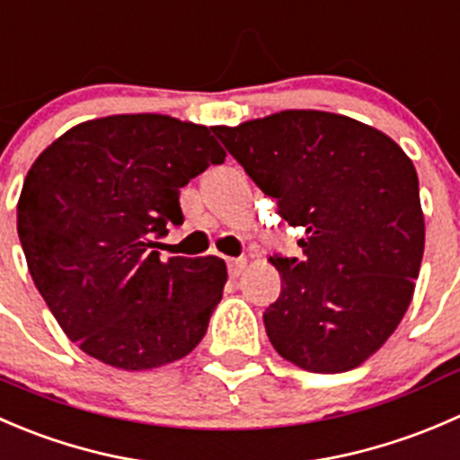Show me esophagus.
Here are the masks:
<instances>
[{"mask_svg": "<svg viewBox=\"0 0 460 460\" xmlns=\"http://www.w3.org/2000/svg\"><path fill=\"white\" fill-rule=\"evenodd\" d=\"M245 270V259H228V272L232 277H239Z\"/></svg>", "mask_w": 460, "mask_h": 460, "instance_id": "esophagus-1", "label": "esophagus"}]
</instances>
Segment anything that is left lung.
<instances>
[{
	"instance_id": "obj_1",
	"label": "left lung",
	"mask_w": 460,
	"mask_h": 460,
	"mask_svg": "<svg viewBox=\"0 0 460 460\" xmlns=\"http://www.w3.org/2000/svg\"><path fill=\"white\" fill-rule=\"evenodd\" d=\"M281 219L304 230V257H270L281 293L263 313L275 351L313 374L374 356L413 297L425 250L418 174L374 127L290 109L212 127Z\"/></svg>"
}]
</instances>
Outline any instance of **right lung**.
I'll use <instances>...</instances> for the list:
<instances>
[{
    "instance_id": "add662e5",
    "label": "right lung",
    "mask_w": 460,
    "mask_h": 460,
    "mask_svg": "<svg viewBox=\"0 0 460 460\" xmlns=\"http://www.w3.org/2000/svg\"><path fill=\"white\" fill-rule=\"evenodd\" d=\"M224 161L208 127L161 113L80 122L40 154L17 203V234L40 295L86 356L145 371L201 342L226 261H161L154 248L167 226L183 224L181 188Z\"/></svg>"
}]
</instances>
